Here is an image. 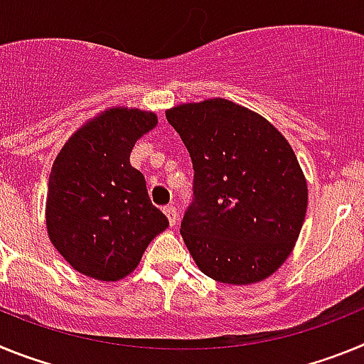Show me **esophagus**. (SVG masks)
Wrapping results in <instances>:
<instances>
[{
  "mask_svg": "<svg viewBox=\"0 0 364 364\" xmlns=\"http://www.w3.org/2000/svg\"><path fill=\"white\" fill-rule=\"evenodd\" d=\"M164 213H166V217H167V220H169V224H171V226H175L176 220H178V217H176V208H175V205H166V208H164Z\"/></svg>",
  "mask_w": 364,
  "mask_h": 364,
  "instance_id": "1",
  "label": "esophagus"
}]
</instances>
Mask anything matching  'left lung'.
<instances>
[{"label":"left lung","instance_id":"1","mask_svg":"<svg viewBox=\"0 0 364 364\" xmlns=\"http://www.w3.org/2000/svg\"><path fill=\"white\" fill-rule=\"evenodd\" d=\"M193 162L180 233L202 273L226 284L264 281L288 259L308 208L294 149L266 118L213 98L166 111Z\"/></svg>","mask_w":364,"mask_h":364}]
</instances>
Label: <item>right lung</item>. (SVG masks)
Segmentation results:
<instances>
[{"label":"right lung","instance_id":"right-lung-1","mask_svg":"<svg viewBox=\"0 0 364 364\" xmlns=\"http://www.w3.org/2000/svg\"><path fill=\"white\" fill-rule=\"evenodd\" d=\"M154 112L112 107L87 122L58 153L49 176L47 231L76 272L120 281L169 222L151 204L146 178L129 164Z\"/></svg>","mask_w":364,"mask_h":364}]
</instances>
